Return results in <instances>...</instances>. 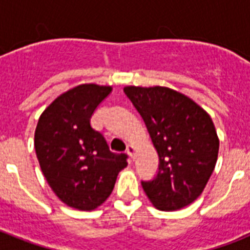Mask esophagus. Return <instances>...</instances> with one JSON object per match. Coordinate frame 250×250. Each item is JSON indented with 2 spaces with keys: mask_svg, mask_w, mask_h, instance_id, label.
<instances>
[{
  "mask_svg": "<svg viewBox=\"0 0 250 250\" xmlns=\"http://www.w3.org/2000/svg\"><path fill=\"white\" fill-rule=\"evenodd\" d=\"M126 152H127V155H129L130 158L134 159V154H135V147H134V145H127Z\"/></svg>",
  "mask_w": 250,
  "mask_h": 250,
  "instance_id": "1",
  "label": "esophagus"
}]
</instances>
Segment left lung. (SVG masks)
Instances as JSON below:
<instances>
[{
    "instance_id": "8db88e82",
    "label": "left lung",
    "mask_w": 250,
    "mask_h": 250,
    "mask_svg": "<svg viewBox=\"0 0 250 250\" xmlns=\"http://www.w3.org/2000/svg\"><path fill=\"white\" fill-rule=\"evenodd\" d=\"M159 155V171L141 182L151 204L179 210L204 190L218 159L219 138L207 111L187 95L164 86H125Z\"/></svg>"
}]
</instances>
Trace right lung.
<instances>
[{
    "instance_id": "obj_1",
    "label": "right lung",
    "mask_w": 250,
    "mask_h": 250,
    "mask_svg": "<svg viewBox=\"0 0 250 250\" xmlns=\"http://www.w3.org/2000/svg\"><path fill=\"white\" fill-rule=\"evenodd\" d=\"M111 86L83 83L57 96L35 130V150L46 182L63 204L94 210L111 194L127 167L126 154L110 151L90 119Z\"/></svg>"
}]
</instances>
